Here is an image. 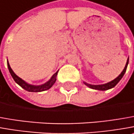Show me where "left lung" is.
<instances>
[{"label": "left lung", "mask_w": 134, "mask_h": 134, "mask_svg": "<svg viewBox=\"0 0 134 134\" xmlns=\"http://www.w3.org/2000/svg\"><path fill=\"white\" fill-rule=\"evenodd\" d=\"M127 64H128V59H127V63H126V64H125V67L124 70H123L122 72H121V74L118 76L117 78H116L114 80L110 81V82L107 83V84L101 85H88V84H87V83H85V84L87 86H88L90 88H92V89H95V90H108V89H110V88H113V87H114L115 86L117 85L118 82L122 79V78L123 77V76H124V74H125V72H126Z\"/></svg>", "instance_id": "1"}]
</instances>
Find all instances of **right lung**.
I'll return each mask as SVG.
<instances>
[{
	"mask_svg": "<svg viewBox=\"0 0 134 134\" xmlns=\"http://www.w3.org/2000/svg\"><path fill=\"white\" fill-rule=\"evenodd\" d=\"M7 66H8V69L9 70V72H10V74H11V76L13 78V79L15 80V81L16 82L18 85H19L21 86L22 88H24V90H27L29 92H41V91L48 90L54 85V83L56 81V76H57L58 72H56L52 76L51 79L49 81H47V83H45L44 85H42L40 86L31 85H29V84L26 83L25 81H24V80H22L21 78H19L18 76L15 74V72L11 69V67L9 66V64L8 62H7Z\"/></svg>",
	"mask_w": 134,
	"mask_h": 134,
	"instance_id": "1",
	"label": "right lung"
}]
</instances>
